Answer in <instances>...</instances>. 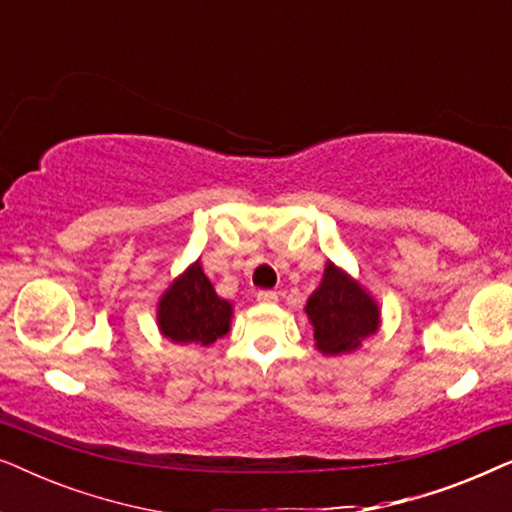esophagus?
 <instances>
[{
	"mask_svg": "<svg viewBox=\"0 0 512 512\" xmlns=\"http://www.w3.org/2000/svg\"><path fill=\"white\" fill-rule=\"evenodd\" d=\"M256 298H258V303H265V305H275L279 300L275 291H258Z\"/></svg>",
	"mask_w": 512,
	"mask_h": 512,
	"instance_id": "obj_1",
	"label": "esophagus"
}]
</instances>
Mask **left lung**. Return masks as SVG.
Listing matches in <instances>:
<instances>
[{"label":"left lung","instance_id":"left-lung-1","mask_svg":"<svg viewBox=\"0 0 512 512\" xmlns=\"http://www.w3.org/2000/svg\"><path fill=\"white\" fill-rule=\"evenodd\" d=\"M305 312L314 328V345L326 356L354 352L380 328V307L373 296L331 261L319 289L307 298Z\"/></svg>","mask_w":512,"mask_h":512}]
</instances>
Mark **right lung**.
Listing matches in <instances>:
<instances>
[{
  "label": "right lung",
  "instance_id": "obj_1",
  "mask_svg": "<svg viewBox=\"0 0 512 512\" xmlns=\"http://www.w3.org/2000/svg\"><path fill=\"white\" fill-rule=\"evenodd\" d=\"M233 305L216 296L212 282L195 261L163 293L158 303V328L177 345H212L230 331Z\"/></svg>",
  "mask_w": 512,
  "mask_h": 512
}]
</instances>
